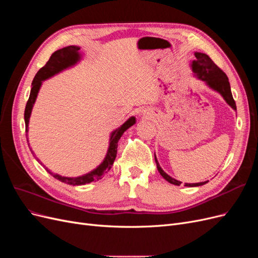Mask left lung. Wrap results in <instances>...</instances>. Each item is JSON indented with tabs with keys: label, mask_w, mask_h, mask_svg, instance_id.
<instances>
[{
	"label": "left lung",
	"mask_w": 258,
	"mask_h": 258,
	"mask_svg": "<svg viewBox=\"0 0 258 258\" xmlns=\"http://www.w3.org/2000/svg\"><path fill=\"white\" fill-rule=\"evenodd\" d=\"M195 57H196V60H194L191 63L192 72L196 73L199 80L206 82L210 88H212V89L216 90L217 92H220L222 97L225 99L226 102H227L233 108V110L236 111L237 106H236L235 100H233V98H232L230 84H229L227 75H226L222 71V70L214 63L212 59H211L208 54L202 53V52H195ZM155 161H156V165H157V169L159 171V173L161 174V176L163 178L166 179V181H168L171 184L177 185V186L181 185L182 182L176 181V179H174L173 177L169 176L165 172V171L160 168L159 163L157 161V158H156V156H155ZM207 182L194 183V184L185 183V186H188V187L201 186V185H205Z\"/></svg>",
	"instance_id": "1"
}]
</instances>
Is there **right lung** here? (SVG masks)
Wrapping results in <instances>:
<instances>
[{"label": "right lung", "instance_id": "obj_1", "mask_svg": "<svg viewBox=\"0 0 258 258\" xmlns=\"http://www.w3.org/2000/svg\"><path fill=\"white\" fill-rule=\"evenodd\" d=\"M81 48L79 46H68V47L61 48L57 51H54L49 60L46 62V64L38 70V72L34 76V80L32 82V88H31L30 92V97L26 105V110H25V122H26V137H27V141H28V124H29V119H30V115L31 112H32V107L33 104L36 100L38 90L41 88L42 82L49 79V77L53 76L54 74H57L63 70L72 67L76 64L77 62L81 60V54L79 52ZM136 123V117H130V118L123 122L119 128H117L115 131L112 132L111 139H110V146H108L107 154L105 156V158L103 162L101 163L99 167H97L95 170H92L91 172L82 175V176H77V177H66V176H61L59 174H52L50 171L48 170V172L54 177L59 179L60 182L66 183L69 185H85L88 184L90 182H95L99 181V179L102 178V176L107 173L108 171L111 170L113 162L116 158L117 155V146H118V141L120 137L123 135V132L126 131L128 128H130L132 124ZM29 142V141H28Z\"/></svg>", "mask_w": 258, "mask_h": 258}]
</instances>
